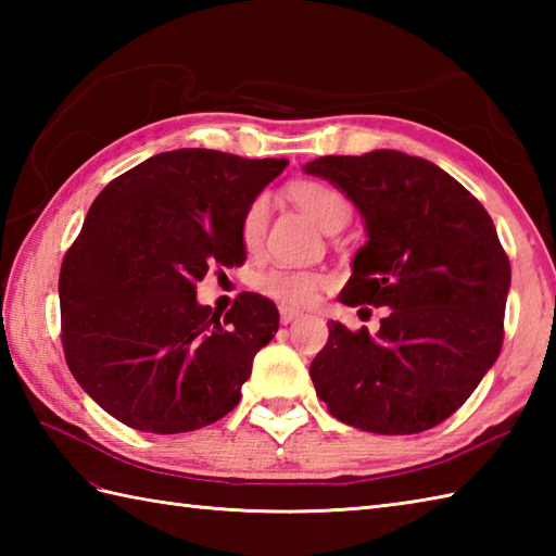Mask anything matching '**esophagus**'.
<instances>
[{
  "label": "esophagus",
  "instance_id": "obj_1",
  "mask_svg": "<svg viewBox=\"0 0 556 556\" xmlns=\"http://www.w3.org/2000/svg\"><path fill=\"white\" fill-rule=\"evenodd\" d=\"M296 317H301V311L289 308V305H281V308H279V320H281V325H289V323L296 320Z\"/></svg>",
  "mask_w": 556,
  "mask_h": 556
}]
</instances>
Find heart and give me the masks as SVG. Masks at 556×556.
I'll return each mask as SVG.
<instances>
[{
  "label": "heart",
  "mask_w": 556,
  "mask_h": 556,
  "mask_svg": "<svg viewBox=\"0 0 556 556\" xmlns=\"http://www.w3.org/2000/svg\"><path fill=\"white\" fill-rule=\"evenodd\" d=\"M289 191L291 198L308 212L323 231L329 233L334 227H339V224L349 222V203L337 188L320 181H296ZM267 217L269 198L257 195L253 203L248 205L241 219V239L245 248H257L260 241H263ZM253 285L260 293H265L267 299L281 305H289V308H301V305H308L317 299V293L327 285V279L320 271L313 269L275 265L260 271Z\"/></svg>",
  "instance_id": "b5f03b06"
}]
</instances>
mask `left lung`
<instances>
[{
    "label": "left lung",
    "instance_id": "1",
    "mask_svg": "<svg viewBox=\"0 0 556 556\" xmlns=\"http://www.w3.org/2000/svg\"><path fill=\"white\" fill-rule=\"evenodd\" d=\"M305 174L337 186L365 224L344 305H387L377 334L329 325L311 363L329 413L377 434L446 420L500 356L511 267L492 217L437 164L399 150L327 155Z\"/></svg>",
    "mask_w": 556,
    "mask_h": 556
}]
</instances>
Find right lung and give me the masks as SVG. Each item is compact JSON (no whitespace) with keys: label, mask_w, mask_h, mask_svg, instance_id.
Returning a JSON list of instances; mask_svg holds the SVG:
<instances>
[{"label":"right lung","mask_w":556,"mask_h":556,"mask_svg":"<svg viewBox=\"0 0 556 556\" xmlns=\"http://www.w3.org/2000/svg\"><path fill=\"white\" fill-rule=\"evenodd\" d=\"M287 164L160 152L90 205L59 275L62 344L71 375L110 416L176 434L239 404L255 353L279 329L277 305L245 291L222 320L195 285L212 265L243 263L241 219Z\"/></svg>","instance_id":"1"}]
</instances>
